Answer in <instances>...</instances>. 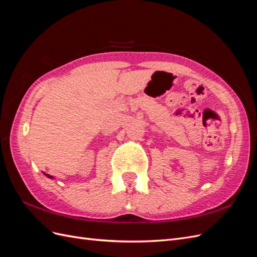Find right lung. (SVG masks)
I'll return each instance as SVG.
<instances>
[{"instance_id": "add662e5", "label": "right lung", "mask_w": 257, "mask_h": 257, "mask_svg": "<svg viewBox=\"0 0 257 257\" xmlns=\"http://www.w3.org/2000/svg\"><path fill=\"white\" fill-rule=\"evenodd\" d=\"M45 175H46V176H47V177H48V178H53V177H52V176H49V175H47V174H45Z\"/></svg>"}]
</instances>
